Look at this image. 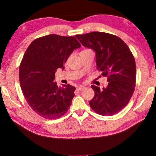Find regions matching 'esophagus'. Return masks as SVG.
<instances>
[{
	"label": "esophagus",
	"instance_id": "obj_1",
	"mask_svg": "<svg viewBox=\"0 0 156 156\" xmlns=\"http://www.w3.org/2000/svg\"><path fill=\"white\" fill-rule=\"evenodd\" d=\"M84 89V87L80 86V87H76V90H77V91H82V90H83Z\"/></svg>",
	"mask_w": 156,
	"mask_h": 156
}]
</instances>
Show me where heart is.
<instances>
[{
    "label": "heart",
    "instance_id": "b5f03b06",
    "mask_svg": "<svg viewBox=\"0 0 156 156\" xmlns=\"http://www.w3.org/2000/svg\"><path fill=\"white\" fill-rule=\"evenodd\" d=\"M86 50H88V49H86Z\"/></svg>",
    "mask_w": 156,
    "mask_h": 156
}]
</instances>
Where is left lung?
Segmentation results:
<instances>
[{"instance_id":"1","label":"left lung","mask_w":156,"mask_h":156,"mask_svg":"<svg viewBox=\"0 0 156 156\" xmlns=\"http://www.w3.org/2000/svg\"><path fill=\"white\" fill-rule=\"evenodd\" d=\"M76 37L95 51L98 69L107 77V87L91 86L95 92L89 101L91 108L102 115L120 112L129 103L136 86V62L129 47L119 37L100 31Z\"/></svg>"}]
</instances>
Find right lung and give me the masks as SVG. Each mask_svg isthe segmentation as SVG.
I'll return each mask as SVG.
<instances>
[{
	"label": "right lung",
	"mask_w": 156,
	"mask_h": 156,
	"mask_svg": "<svg viewBox=\"0 0 156 156\" xmlns=\"http://www.w3.org/2000/svg\"><path fill=\"white\" fill-rule=\"evenodd\" d=\"M80 46L73 36L50 34L28 47L20 65L19 80L25 100L37 114L56 119L69 109L76 88L69 84L58 87L55 73L58 68L64 69L71 54Z\"/></svg>",
	"instance_id": "add662e5"
}]
</instances>
